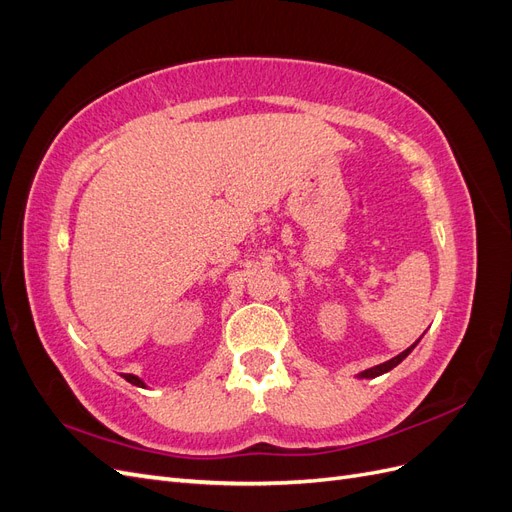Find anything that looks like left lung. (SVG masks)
Wrapping results in <instances>:
<instances>
[{"label":"left lung","mask_w":512,"mask_h":512,"mask_svg":"<svg viewBox=\"0 0 512 512\" xmlns=\"http://www.w3.org/2000/svg\"><path fill=\"white\" fill-rule=\"evenodd\" d=\"M423 337V335H421ZM421 337H418L416 339V342L408 348V350H404V352H401V354H397V356H393V359L391 361H386V363H382V365H376V367H371V369H365V371H361V374H359V378H378V376H382V374H386V371H391L393 367H397L401 361H404L406 359V356L416 348V344L418 342H421Z\"/></svg>","instance_id":"8db88e82"}]
</instances>
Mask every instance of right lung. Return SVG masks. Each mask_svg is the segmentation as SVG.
I'll use <instances>...</instances> for the list:
<instances>
[{"instance_id":"1","label":"right lung","mask_w":512,"mask_h":512,"mask_svg":"<svg viewBox=\"0 0 512 512\" xmlns=\"http://www.w3.org/2000/svg\"><path fill=\"white\" fill-rule=\"evenodd\" d=\"M123 378H126L130 384H134V386H141V389H145V382L141 380V378H138V376H134V374H123Z\"/></svg>"}]
</instances>
